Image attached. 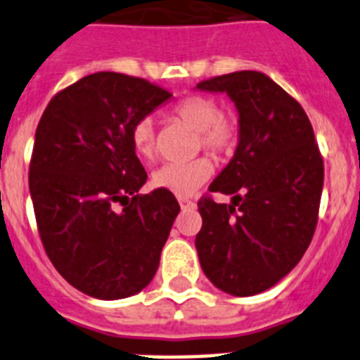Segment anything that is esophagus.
<instances>
[{"mask_svg": "<svg viewBox=\"0 0 360 360\" xmlns=\"http://www.w3.org/2000/svg\"><path fill=\"white\" fill-rule=\"evenodd\" d=\"M179 205H181V208H192L194 207V201L188 198H179Z\"/></svg>", "mask_w": 360, "mask_h": 360, "instance_id": "esophagus-1", "label": "esophagus"}]
</instances>
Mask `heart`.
<instances>
[{"mask_svg":"<svg viewBox=\"0 0 360 360\" xmlns=\"http://www.w3.org/2000/svg\"><path fill=\"white\" fill-rule=\"evenodd\" d=\"M174 115L181 122L199 131V141L208 152L225 153L234 146L236 126L225 119L219 105L207 96H188L174 108ZM131 144L137 155L150 159L155 152V124L150 117L137 120L131 128ZM212 175V165L207 159H195L190 162H166L152 174L155 188L185 198L194 194L199 186Z\"/></svg>","mask_w":360,"mask_h":360,"instance_id":"obj_1","label":"heart"}]
</instances>
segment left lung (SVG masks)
Segmentation results:
<instances>
[{
	"mask_svg": "<svg viewBox=\"0 0 360 360\" xmlns=\"http://www.w3.org/2000/svg\"><path fill=\"white\" fill-rule=\"evenodd\" d=\"M225 93L238 111V146L201 199L195 236L199 264L217 289L252 297L295 269L315 234L324 162L306 111L259 71H236L199 82Z\"/></svg>",
	"mask_w": 360,
	"mask_h": 360,
	"instance_id": "8db88e82",
	"label": "left lung"
}]
</instances>
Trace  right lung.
Listing matches in <instances>:
<instances>
[{"instance_id":"add662e5","label":"right lung","mask_w":360,"mask_h":360,"mask_svg":"<svg viewBox=\"0 0 360 360\" xmlns=\"http://www.w3.org/2000/svg\"><path fill=\"white\" fill-rule=\"evenodd\" d=\"M172 95L101 71L54 96L36 128L29 190L45 252L72 288L98 300L143 291L179 214L172 192L139 194L148 175L131 128Z\"/></svg>"}]
</instances>
